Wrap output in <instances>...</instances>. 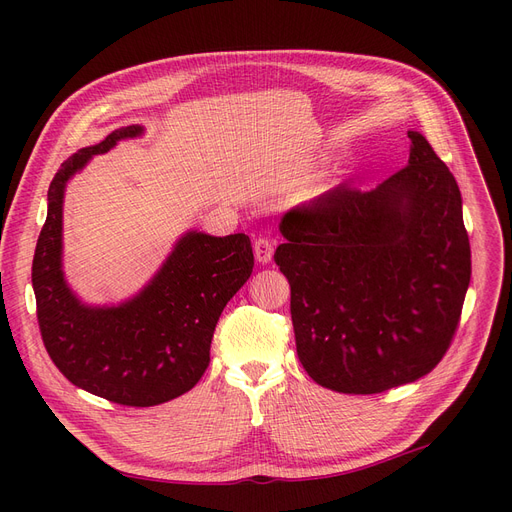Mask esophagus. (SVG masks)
<instances>
[{
  "instance_id": "obj_1",
  "label": "esophagus",
  "mask_w": 512,
  "mask_h": 512,
  "mask_svg": "<svg viewBox=\"0 0 512 512\" xmlns=\"http://www.w3.org/2000/svg\"><path fill=\"white\" fill-rule=\"evenodd\" d=\"M253 251H255V259L259 263H270L272 261V255H274V242L270 238H257L255 245H253Z\"/></svg>"
}]
</instances>
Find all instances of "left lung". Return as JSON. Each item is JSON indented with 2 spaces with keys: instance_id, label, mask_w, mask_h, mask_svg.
Instances as JSON below:
<instances>
[{
  "instance_id": "1",
  "label": "left lung",
  "mask_w": 512,
  "mask_h": 512,
  "mask_svg": "<svg viewBox=\"0 0 512 512\" xmlns=\"http://www.w3.org/2000/svg\"><path fill=\"white\" fill-rule=\"evenodd\" d=\"M409 164L290 209L276 263L297 355L319 386L375 394L432 371L459 326L471 249L459 184L421 132Z\"/></svg>"
}]
</instances>
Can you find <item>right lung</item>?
Listing matches in <instances>:
<instances>
[{
	"label": "right lung",
	"mask_w": 512,
	"mask_h": 512,
	"mask_svg": "<svg viewBox=\"0 0 512 512\" xmlns=\"http://www.w3.org/2000/svg\"><path fill=\"white\" fill-rule=\"evenodd\" d=\"M143 132L139 124L122 126L64 161L49 184L33 259L37 319L51 361L74 386L126 407L161 405L201 380L215 324L255 263L247 234L188 230L155 276L118 305L83 303L70 288L62 263L66 184L93 155Z\"/></svg>",
	"instance_id": "1"
}]
</instances>
